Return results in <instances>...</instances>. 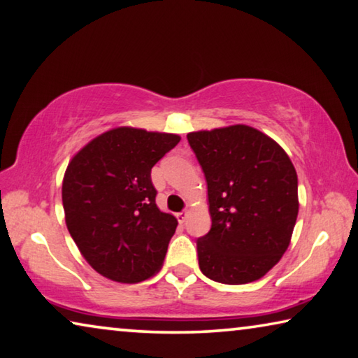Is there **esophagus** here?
Returning <instances> with one entry per match:
<instances>
[{
    "mask_svg": "<svg viewBox=\"0 0 358 358\" xmlns=\"http://www.w3.org/2000/svg\"><path fill=\"white\" fill-rule=\"evenodd\" d=\"M187 215H189V213H187V210H184V213H178V214H176V217H178L179 224H184V222L187 220Z\"/></svg>",
    "mask_w": 358,
    "mask_h": 358,
    "instance_id": "obj_1",
    "label": "esophagus"
}]
</instances>
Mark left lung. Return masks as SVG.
Returning a JSON list of instances; mask_svg holds the SVG:
<instances>
[{
    "mask_svg": "<svg viewBox=\"0 0 358 358\" xmlns=\"http://www.w3.org/2000/svg\"><path fill=\"white\" fill-rule=\"evenodd\" d=\"M208 184L213 225L196 239L204 276L220 284L260 279L290 244L298 215L294 163L265 133L231 125L187 134Z\"/></svg>",
    "mask_w": 358,
    "mask_h": 358,
    "instance_id": "8db88e82",
    "label": "left lung"
}]
</instances>
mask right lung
<instances>
[{"mask_svg":"<svg viewBox=\"0 0 358 358\" xmlns=\"http://www.w3.org/2000/svg\"><path fill=\"white\" fill-rule=\"evenodd\" d=\"M179 141L178 134L120 127L92 139L69 162L64 220L101 276L136 284L160 271L178 220L157 208L150 171Z\"/></svg>","mask_w":358,"mask_h":358,"instance_id":"add662e5","label":"right lung"}]
</instances>
